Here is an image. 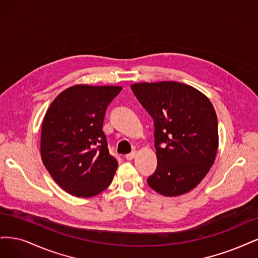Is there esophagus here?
Here are the masks:
<instances>
[{"label":"esophagus","instance_id":"34e87169","mask_svg":"<svg viewBox=\"0 0 258 258\" xmlns=\"http://www.w3.org/2000/svg\"><path fill=\"white\" fill-rule=\"evenodd\" d=\"M135 156H136V152L133 151V152H131V153H128V154L125 155V159H126L127 161H132L133 159H134Z\"/></svg>","mask_w":258,"mask_h":258}]
</instances>
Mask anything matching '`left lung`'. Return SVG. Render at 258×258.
<instances>
[{
    "instance_id": "obj_1",
    "label": "left lung",
    "mask_w": 258,
    "mask_h": 258,
    "mask_svg": "<svg viewBox=\"0 0 258 258\" xmlns=\"http://www.w3.org/2000/svg\"><path fill=\"white\" fill-rule=\"evenodd\" d=\"M131 88L154 120L157 167L149 186L167 197L188 193L209 172L218 152V118L210 99L176 81Z\"/></svg>"
}]
</instances>
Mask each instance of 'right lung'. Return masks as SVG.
<instances>
[{
    "mask_svg": "<svg viewBox=\"0 0 258 258\" xmlns=\"http://www.w3.org/2000/svg\"><path fill=\"white\" fill-rule=\"evenodd\" d=\"M121 87L76 85L49 106L40 133L46 169L65 192L93 197L113 179L118 162L109 154L103 122L107 106Z\"/></svg>",
    "mask_w": 258,
    "mask_h": 258,
    "instance_id": "right-lung-1",
    "label": "right lung"
}]
</instances>
